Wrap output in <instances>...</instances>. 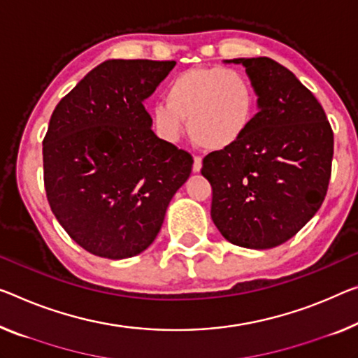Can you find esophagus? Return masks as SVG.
I'll use <instances>...</instances> for the list:
<instances>
[{
  "label": "esophagus",
  "instance_id": "obj_1",
  "mask_svg": "<svg viewBox=\"0 0 358 358\" xmlns=\"http://www.w3.org/2000/svg\"><path fill=\"white\" fill-rule=\"evenodd\" d=\"M201 164H203V158H201V157H195V158H194V166H192V169H194V173L200 171Z\"/></svg>",
  "mask_w": 358,
  "mask_h": 358
}]
</instances>
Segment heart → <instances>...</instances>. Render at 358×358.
Returning <instances> with one entry per match:
<instances>
[{
  "instance_id": "obj_1",
  "label": "heart",
  "mask_w": 358,
  "mask_h": 358,
  "mask_svg": "<svg viewBox=\"0 0 358 358\" xmlns=\"http://www.w3.org/2000/svg\"><path fill=\"white\" fill-rule=\"evenodd\" d=\"M164 102L152 118L164 139L176 141L187 120L190 139L206 150H222L245 136L256 113V90L236 69L194 67L169 81Z\"/></svg>"
}]
</instances>
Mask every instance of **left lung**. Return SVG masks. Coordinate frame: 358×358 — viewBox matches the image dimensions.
I'll return each mask as SVG.
<instances>
[{"mask_svg":"<svg viewBox=\"0 0 358 358\" xmlns=\"http://www.w3.org/2000/svg\"><path fill=\"white\" fill-rule=\"evenodd\" d=\"M243 64L259 112L240 141L208 153L201 174L213 187L211 219L236 246L268 250L288 241L325 200L334 137L317 97L268 57Z\"/></svg>","mask_w":358,"mask_h":358,"instance_id":"1","label":"left lung"}]
</instances>
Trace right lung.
<instances>
[{"label":"right lung","instance_id":"right-lung-1","mask_svg":"<svg viewBox=\"0 0 358 358\" xmlns=\"http://www.w3.org/2000/svg\"><path fill=\"white\" fill-rule=\"evenodd\" d=\"M174 60H106L60 99L43 139L48 203L71 240L94 256L124 259L162 229L190 176L189 152L157 137L144 99Z\"/></svg>","mask_w":358,"mask_h":358}]
</instances>
